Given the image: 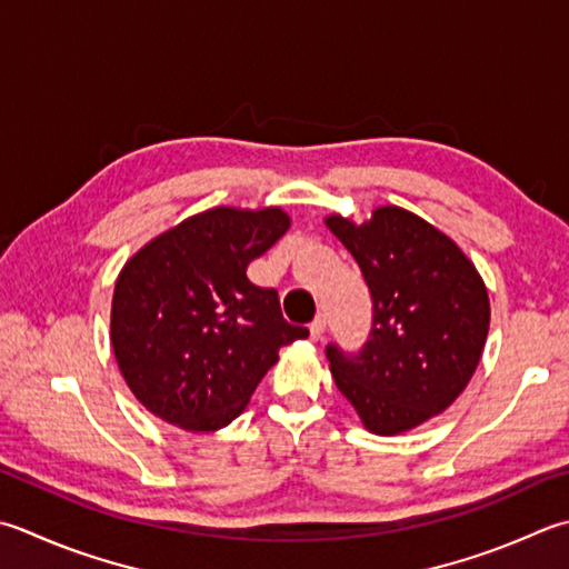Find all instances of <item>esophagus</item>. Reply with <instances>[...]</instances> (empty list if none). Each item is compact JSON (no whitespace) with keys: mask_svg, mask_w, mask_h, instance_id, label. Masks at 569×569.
Returning <instances> with one entry per match:
<instances>
[{"mask_svg":"<svg viewBox=\"0 0 569 569\" xmlns=\"http://www.w3.org/2000/svg\"><path fill=\"white\" fill-rule=\"evenodd\" d=\"M322 332H326V318L318 316L313 322H310V338L313 340H320Z\"/></svg>","mask_w":569,"mask_h":569,"instance_id":"obj_1","label":"esophagus"}]
</instances>
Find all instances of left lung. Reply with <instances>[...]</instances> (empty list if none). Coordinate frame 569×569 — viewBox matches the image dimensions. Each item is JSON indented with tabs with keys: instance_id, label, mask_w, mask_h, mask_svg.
I'll use <instances>...</instances> for the list:
<instances>
[{
	"instance_id": "8db88e82",
	"label": "left lung",
	"mask_w": 569,
	"mask_h": 569,
	"mask_svg": "<svg viewBox=\"0 0 569 569\" xmlns=\"http://www.w3.org/2000/svg\"><path fill=\"white\" fill-rule=\"evenodd\" d=\"M326 224L372 296L370 338L358 355L328 345L330 372L365 429L395 437L441 415L469 385L491 322L486 283L447 233L402 207Z\"/></svg>"
}]
</instances>
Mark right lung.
<instances>
[{
  "label": "right lung",
  "mask_w": 569,
  "mask_h": 569,
  "mask_svg": "<svg viewBox=\"0 0 569 569\" xmlns=\"http://www.w3.org/2000/svg\"><path fill=\"white\" fill-rule=\"evenodd\" d=\"M291 227L278 207H214L167 229L122 266L110 342L138 402L187 431H217L247 409L283 345L308 338L288 326L273 288L247 266Z\"/></svg>",
  "instance_id": "right-lung-1"
}]
</instances>
